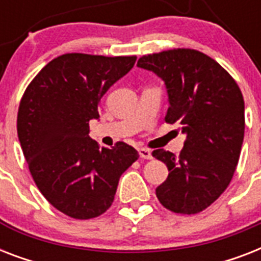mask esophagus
Segmentation results:
<instances>
[{"label": "esophagus", "mask_w": 261, "mask_h": 261, "mask_svg": "<svg viewBox=\"0 0 261 261\" xmlns=\"http://www.w3.org/2000/svg\"><path fill=\"white\" fill-rule=\"evenodd\" d=\"M138 153L139 155H141V159H145V160H151V151L149 150V149H145V147H141V149H138Z\"/></svg>", "instance_id": "esophagus-1"}]
</instances>
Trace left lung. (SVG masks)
I'll return each mask as SVG.
<instances>
[{"mask_svg":"<svg viewBox=\"0 0 261 261\" xmlns=\"http://www.w3.org/2000/svg\"><path fill=\"white\" fill-rule=\"evenodd\" d=\"M137 66L153 71L167 88L165 122L187 135L176 157L159 149L167 180L157 187L160 203L177 214H196L226 190L239 163L245 130L243 93L231 75L200 51L176 48L145 55Z\"/></svg>","mask_w":261,"mask_h":261,"instance_id":"1","label":"left lung"}]
</instances>
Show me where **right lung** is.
<instances>
[{
    "mask_svg": "<svg viewBox=\"0 0 261 261\" xmlns=\"http://www.w3.org/2000/svg\"><path fill=\"white\" fill-rule=\"evenodd\" d=\"M137 57L65 54L48 62L24 92L17 135L43 196L63 214L90 219L114 202L119 178L138 160L124 142L98 149L89 120L98 101L133 69Z\"/></svg>",
    "mask_w": 261,
    "mask_h": 261,
    "instance_id": "right-lung-1",
    "label": "right lung"
}]
</instances>
